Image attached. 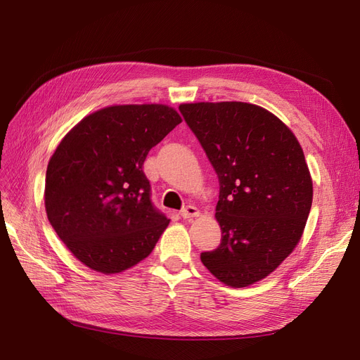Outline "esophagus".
<instances>
[{"instance_id": "esophagus-1", "label": "esophagus", "mask_w": 360, "mask_h": 360, "mask_svg": "<svg viewBox=\"0 0 360 360\" xmlns=\"http://www.w3.org/2000/svg\"><path fill=\"white\" fill-rule=\"evenodd\" d=\"M180 214H181V217H184V219H191V217H198L200 210L195 205H188L180 212Z\"/></svg>"}]
</instances>
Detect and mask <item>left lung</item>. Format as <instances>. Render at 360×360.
Wrapping results in <instances>:
<instances>
[{
  "instance_id": "left-lung-1",
  "label": "left lung",
  "mask_w": 360,
  "mask_h": 360,
  "mask_svg": "<svg viewBox=\"0 0 360 360\" xmlns=\"http://www.w3.org/2000/svg\"><path fill=\"white\" fill-rule=\"evenodd\" d=\"M219 177L216 221L222 242L201 261L222 284L264 279L300 242L312 205V179L290 127L258 105L179 106Z\"/></svg>"
}]
</instances>
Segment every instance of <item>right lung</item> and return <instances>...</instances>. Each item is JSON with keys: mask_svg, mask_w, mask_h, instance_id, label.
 <instances>
[{"mask_svg": "<svg viewBox=\"0 0 360 360\" xmlns=\"http://www.w3.org/2000/svg\"><path fill=\"white\" fill-rule=\"evenodd\" d=\"M181 123L162 103L112 105L84 117L49 159L48 219L84 266L122 274L147 258L169 219L150 201V148Z\"/></svg>", "mask_w": 360, "mask_h": 360, "instance_id": "right-lung-1", "label": "right lung"}]
</instances>
